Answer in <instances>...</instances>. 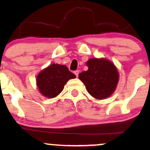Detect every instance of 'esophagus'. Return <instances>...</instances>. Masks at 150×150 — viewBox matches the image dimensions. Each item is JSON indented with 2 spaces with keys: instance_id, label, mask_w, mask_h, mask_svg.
I'll return each mask as SVG.
<instances>
[{
  "instance_id": "1",
  "label": "esophagus",
  "mask_w": 150,
  "mask_h": 150,
  "mask_svg": "<svg viewBox=\"0 0 150 150\" xmlns=\"http://www.w3.org/2000/svg\"><path fill=\"white\" fill-rule=\"evenodd\" d=\"M74 73H75V75H76V77H78V75H79V70H75V71H74Z\"/></svg>"
}]
</instances>
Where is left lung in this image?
I'll return each instance as SVG.
<instances>
[{
  "label": "left lung",
  "mask_w": 150,
  "mask_h": 150,
  "mask_svg": "<svg viewBox=\"0 0 150 150\" xmlns=\"http://www.w3.org/2000/svg\"><path fill=\"white\" fill-rule=\"evenodd\" d=\"M86 65L89 69L79 74V78L85 84L88 92L97 99L109 97L116 89L119 80L115 65L104 59H91Z\"/></svg>",
  "instance_id": "left-lung-1"
}]
</instances>
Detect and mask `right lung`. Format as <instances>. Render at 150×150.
<instances>
[{
    "label": "right lung",
    "instance_id": "right-lung-1",
    "mask_svg": "<svg viewBox=\"0 0 150 150\" xmlns=\"http://www.w3.org/2000/svg\"><path fill=\"white\" fill-rule=\"evenodd\" d=\"M75 74L64 65L52 64L37 77V86L40 92L47 98H54L64 89L68 80L75 78Z\"/></svg>",
    "mask_w": 150,
    "mask_h": 150
}]
</instances>
